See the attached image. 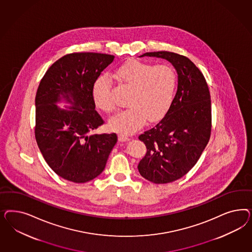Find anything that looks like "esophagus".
<instances>
[{"mask_svg":"<svg viewBox=\"0 0 252 252\" xmlns=\"http://www.w3.org/2000/svg\"><path fill=\"white\" fill-rule=\"evenodd\" d=\"M118 139H119L120 141H127V140H129L130 138L127 137V136L124 135V134H119V135H118Z\"/></svg>","mask_w":252,"mask_h":252,"instance_id":"34e87169","label":"esophagus"}]
</instances>
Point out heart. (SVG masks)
I'll return each mask as SVG.
<instances>
[{
    "mask_svg": "<svg viewBox=\"0 0 252 252\" xmlns=\"http://www.w3.org/2000/svg\"><path fill=\"white\" fill-rule=\"evenodd\" d=\"M115 76L131 92L127 98L129 107L111 120L112 128L133 133L146 120L154 122L166 115L177 87V75L172 66L133 59L118 66ZM92 99L102 111L115 112L116 103L112 93V81L108 76H99L95 80Z\"/></svg>",
    "mask_w": 252,
    "mask_h": 252,
    "instance_id": "heart-1",
    "label": "heart"
}]
</instances>
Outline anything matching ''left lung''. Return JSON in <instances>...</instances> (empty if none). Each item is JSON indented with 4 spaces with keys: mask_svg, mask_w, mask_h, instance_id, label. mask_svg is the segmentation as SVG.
Returning a JSON list of instances; mask_svg holds the SVG:
<instances>
[{
    "mask_svg": "<svg viewBox=\"0 0 252 252\" xmlns=\"http://www.w3.org/2000/svg\"><path fill=\"white\" fill-rule=\"evenodd\" d=\"M166 59L177 72V91L166 115L138 136L147 148L139 174L154 184L171 183L197 163L212 133L211 94L206 79L188 57L172 52L140 55Z\"/></svg>",
    "mask_w": 252,
    "mask_h": 252,
    "instance_id": "obj_1",
    "label": "left lung"
}]
</instances>
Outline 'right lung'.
<instances>
[{"instance_id": "add662e5", "label": "right lung", "mask_w": 252, "mask_h": 252, "mask_svg": "<svg viewBox=\"0 0 252 252\" xmlns=\"http://www.w3.org/2000/svg\"><path fill=\"white\" fill-rule=\"evenodd\" d=\"M114 60L111 54H66L49 67L39 82L36 141L48 165L65 180L86 183L100 175L117 142L115 133H93L104 121L95 110L92 86ZM60 94L72 103L70 110L56 106Z\"/></svg>"}]
</instances>
